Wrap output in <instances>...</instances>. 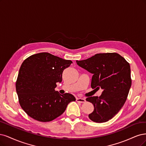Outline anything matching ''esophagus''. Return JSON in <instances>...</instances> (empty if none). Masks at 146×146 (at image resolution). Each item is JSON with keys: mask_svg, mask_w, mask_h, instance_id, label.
<instances>
[{"mask_svg": "<svg viewBox=\"0 0 146 146\" xmlns=\"http://www.w3.org/2000/svg\"><path fill=\"white\" fill-rule=\"evenodd\" d=\"M76 101L81 103H84L86 102V100L84 98H76Z\"/></svg>", "mask_w": 146, "mask_h": 146, "instance_id": "esophagus-1", "label": "esophagus"}]
</instances>
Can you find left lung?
Returning <instances> with one entry per match:
<instances>
[{
    "label": "left lung",
    "instance_id": "left-lung-1",
    "mask_svg": "<svg viewBox=\"0 0 146 146\" xmlns=\"http://www.w3.org/2000/svg\"><path fill=\"white\" fill-rule=\"evenodd\" d=\"M77 64L93 74L91 87L102 89L100 97L86 99L94 106L88 117L101 123L113 118L124 106L131 85L130 67L123 56L116 53H99Z\"/></svg>",
    "mask_w": 146,
    "mask_h": 146
}]
</instances>
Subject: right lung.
I'll use <instances>...</instances> for the list:
<instances>
[{
    "label": "right lung",
    "instance_id": "obj_1",
    "mask_svg": "<svg viewBox=\"0 0 146 146\" xmlns=\"http://www.w3.org/2000/svg\"><path fill=\"white\" fill-rule=\"evenodd\" d=\"M72 63L45 52L24 60L16 89L19 104L28 115L40 122L51 121L63 113L70 102L76 101L72 94L60 95L54 90L56 83L62 81L64 69Z\"/></svg>",
    "mask_w": 146,
    "mask_h": 146
}]
</instances>
